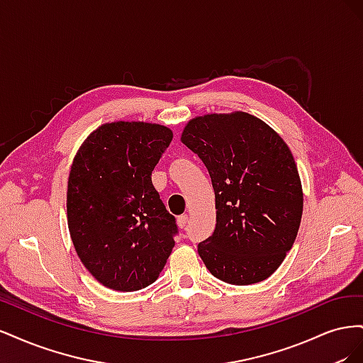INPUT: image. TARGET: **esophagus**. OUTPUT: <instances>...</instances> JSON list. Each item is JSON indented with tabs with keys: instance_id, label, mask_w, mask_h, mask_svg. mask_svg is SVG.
I'll list each match as a JSON object with an SVG mask.
<instances>
[{
	"instance_id": "obj_1",
	"label": "esophagus",
	"mask_w": 363,
	"mask_h": 363,
	"mask_svg": "<svg viewBox=\"0 0 363 363\" xmlns=\"http://www.w3.org/2000/svg\"><path fill=\"white\" fill-rule=\"evenodd\" d=\"M188 223H189V216H188V215H180V216L177 218V224H179L180 228H186V225H188Z\"/></svg>"
}]
</instances>
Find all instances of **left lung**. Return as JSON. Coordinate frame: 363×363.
<instances>
[{"label":"left lung","mask_w":363,"mask_h":363,"mask_svg":"<svg viewBox=\"0 0 363 363\" xmlns=\"http://www.w3.org/2000/svg\"><path fill=\"white\" fill-rule=\"evenodd\" d=\"M182 142L201 159L215 191V230L199 244L206 268L238 286L268 279L301 223L303 191L291 150L245 112L195 118Z\"/></svg>","instance_id":"1"}]
</instances>
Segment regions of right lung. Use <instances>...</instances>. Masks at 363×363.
<instances>
[{
    "instance_id": "add662e5",
    "label": "right lung",
    "mask_w": 363,
    "mask_h": 363,
    "mask_svg": "<svg viewBox=\"0 0 363 363\" xmlns=\"http://www.w3.org/2000/svg\"><path fill=\"white\" fill-rule=\"evenodd\" d=\"M172 131L111 123L89 135L68 180V227L83 265L106 288L131 292L155 283L179 235L151 182Z\"/></svg>"
}]
</instances>
